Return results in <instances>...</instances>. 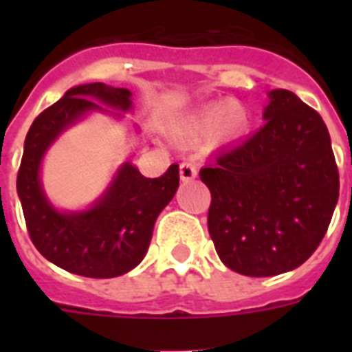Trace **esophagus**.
<instances>
[{
  "label": "esophagus",
  "instance_id": "34e87169",
  "mask_svg": "<svg viewBox=\"0 0 352 352\" xmlns=\"http://www.w3.org/2000/svg\"><path fill=\"white\" fill-rule=\"evenodd\" d=\"M179 171H181V179L184 182L193 181V179L197 177V166L193 164V162H190V160H184L181 164V168H179Z\"/></svg>",
  "mask_w": 352,
  "mask_h": 352
}]
</instances>
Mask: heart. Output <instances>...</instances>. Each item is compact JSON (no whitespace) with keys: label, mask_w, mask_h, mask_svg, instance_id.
Returning <instances> with one entry per match:
<instances>
[{"label":"heart","mask_w":352,"mask_h":352,"mask_svg":"<svg viewBox=\"0 0 352 352\" xmlns=\"http://www.w3.org/2000/svg\"><path fill=\"white\" fill-rule=\"evenodd\" d=\"M248 124H250V115L245 107L237 102H226V104L210 106L199 113L193 118L192 129L203 137H210L215 131H219L223 137L232 138L245 131Z\"/></svg>","instance_id":"obj_1"}]
</instances>
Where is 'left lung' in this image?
Returning <instances> with one entry per match:
<instances>
[{
    "label": "left lung",
    "mask_w": 352,
    "mask_h": 352,
    "mask_svg": "<svg viewBox=\"0 0 352 352\" xmlns=\"http://www.w3.org/2000/svg\"><path fill=\"white\" fill-rule=\"evenodd\" d=\"M261 129L199 171L210 188L208 232L234 272L267 278L294 270L322 243L340 177L327 126L287 89H272Z\"/></svg>",
    "instance_id": "left-lung-1"
}]
</instances>
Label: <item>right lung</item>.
Wrapping results in <instances>:
<instances>
[{
    "label": "right lung",
    "mask_w": 352,
    "mask_h": 352,
    "mask_svg": "<svg viewBox=\"0 0 352 352\" xmlns=\"http://www.w3.org/2000/svg\"><path fill=\"white\" fill-rule=\"evenodd\" d=\"M98 101L122 113L133 109L131 91L124 87L95 82L69 89L32 122L16 188L27 230L41 256L67 272L104 279L129 272L144 259L155 221L179 188V166L171 164L162 177L146 179L127 160L89 208H54L41 186V160L67 127L93 111L113 113Z\"/></svg>",
    "instance_id": "obj_1"
}]
</instances>
